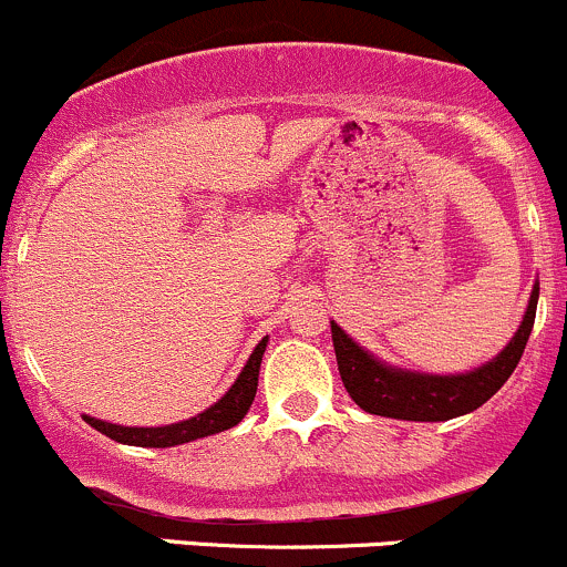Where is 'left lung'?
Returning <instances> with one entry per match:
<instances>
[{
	"label": "left lung",
	"instance_id": "left-lung-1",
	"mask_svg": "<svg viewBox=\"0 0 567 567\" xmlns=\"http://www.w3.org/2000/svg\"><path fill=\"white\" fill-rule=\"evenodd\" d=\"M538 295L540 286L535 281L522 324H518L516 336L511 338V343L502 349L497 358L488 360L481 369L451 373V377L404 371L382 363L371 352H365L360 343H354L336 322H330L332 347H336V360L343 388H347V393L352 395V401L360 410L395 420L436 423V420H451L458 417V414L477 410L516 371L524 347L529 341V332H533L535 311H538Z\"/></svg>",
	"mask_w": 567,
	"mask_h": 567
}]
</instances>
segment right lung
Returning <instances> with one entry per match:
<instances>
[{"mask_svg": "<svg viewBox=\"0 0 567 567\" xmlns=\"http://www.w3.org/2000/svg\"><path fill=\"white\" fill-rule=\"evenodd\" d=\"M267 349V338H261L256 343L254 354L248 358L245 369L237 377V382L226 390L224 399L215 401L209 410H204L202 414L188 420H179V423L172 425H157V429H133V425H114L106 423V420H97L84 414L86 423L92 425L101 434L111 436V440L122 442V445H136V447H174V445H185V442L202 440V436L218 434V431L231 429L248 414L250 404H254L256 388H259V365H261V354Z\"/></svg>", "mask_w": 567, "mask_h": 567, "instance_id": "1", "label": "right lung"}]
</instances>
